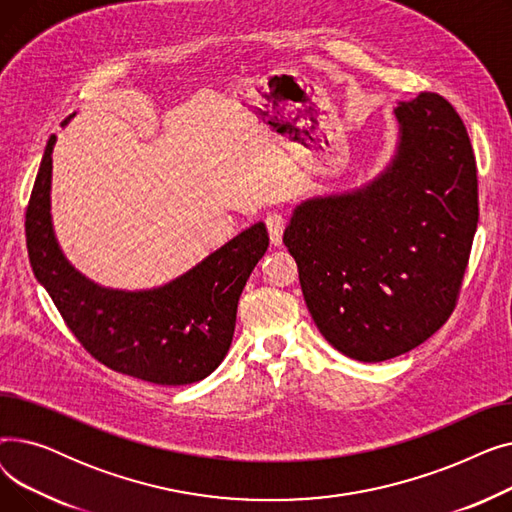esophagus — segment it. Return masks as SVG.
<instances>
[{"instance_id":"obj_1","label":"esophagus","mask_w":512,"mask_h":512,"mask_svg":"<svg viewBox=\"0 0 512 512\" xmlns=\"http://www.w3.org/2000/svg\"><path fill=\"white\" fill-rule=\"evenodd\" d=\"M265 226H267V232H270V240H272V245L274 247H280L282 245V234H284V230H286V220H284V215H280V213H270L265 218Z\"/></svg>"}]
</instances>
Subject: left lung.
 <instances>
[{"mask_svg": "<svg viewBox=\"0 0 512 512\" xmlns=\"http://www.w3.org/2000/svg\"><path fill=\"white\" fill-rule=\"evenodd\" d=\"M394 114L390 166L353 193L301 203L284 230L315 326L363 363L405 355L446 324L479 220L475 155L454 107L423 91Z\"/></svg>", "mask_w": 512, "mask_h": 512, "instance_id": "left-lung-1", "label": "left lung"}]
</instances>
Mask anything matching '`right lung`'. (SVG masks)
Here are the masks:
<instances>
[{"label": "right lung", "instance_id": "1", "mask_svg": "<svg viewBox=\"0 0 512 512\" xmlns=\"http://www.w3.org/2000/svg\"><path fill=\"white\" fill-rule=\"evenodd\" d=\"M68 120H64L66 124ZM51 134L26 207V249L37 280L85 351L105 367L159 386L193 384L218 367L232 344L236 307L270 236L259 222L193 270L151 290H112L78 274L53 236Z\"/></svg>", "mask_w": 512, "mask_h": 512}]
</instances>
